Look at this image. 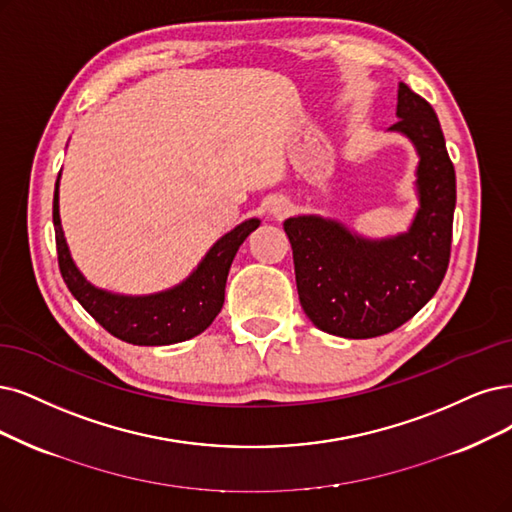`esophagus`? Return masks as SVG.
Instances as JSON below:
<instances>
[{"label":"esophagus","instance_id":"obj_1","mask_svg":"<svg viewBox=\"0 0 512 512\" xmlns=\"http://www.w3.org/2000/svg\"><path fill=\"white\" fill-rule=\"evenodd\" d=\"M270 213H272L276 219L287 217V215L291 213V204H289V200H285V198H276V200L270 204Z\"/></svg>","mask_w":512,"mask_h":512}]
</instances>
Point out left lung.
<instances>
[{
    "instance_id": "obj_1",
    "label": "left lung",
    "mask_w": 512,
    "mask_h": 512,
    "mask_svg": "<svg viewBox=\"0 0 512 512\" xmlns=\"http://www.w3.org/2000/svg\"><path fill=\"white\" fill-rule=\"evenodd\" d=\"M396 118L388 130L418 151V211L407 232L365 238L342 221L297 215L285 221L301 308L325 333L369 339L418 314L441 287L449 266L456 211V170L437 113L399 84Z\"/></svg>"
}]
</instances>
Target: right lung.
Returning <instances> with one entry per match:
<instances>
[{
	"label": "right lung",
	"instance_id": "obj_1",
	"mask_svg": "<svg viewBox=\"0 0 512 512\" xmlns=\"http://www.w3.org/2000/svg\"><path fill=\"white\" fill-rule=\"evenodd\" d=\"M59 179L54 185L52 221L59 268L71 295L113 337L135 346H168L185 342L211 327L223 308L225 282L232 261L259 219H246L221 236L198 263V268L173 289L151 295H120L94 287L75 266L65 240L59 213Z\"/></svg>",
	"mask_w": 512,
	"mask_h": 512
}]
</instances>
